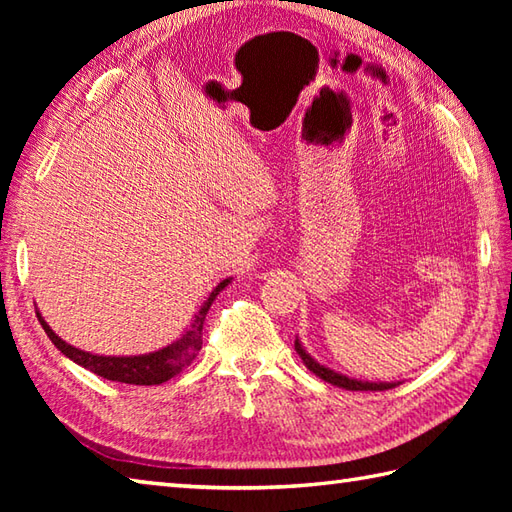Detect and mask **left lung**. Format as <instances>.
<instances>
[{
    "label": "left lung",
    "mask_w": 512,
    "mask_h": 512,
    "mask_svg": "<svg viewBox=\"0 0 512 512\" xmlns=\"http://www.w3.org/2000/svg\"><path fill=\"white\" fill-rule=\"evenodd\" d=\"M295 350H297V354L301 356V361L306 363V367L310 369V372L317 374L321 380H325V383H330V385L350 389V391H385V389H391V387L400 385V383H372V380H358V378L345 376V374H341V372H334V369L321 365V363L317 361V358H312V356L306 352V347H303L299 336L295 339Z\"/></svg>",
    "instance_id": "8db88e82"
}]
</instances>
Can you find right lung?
I'll list each match as a JSON object with an SVG mask.
<instances>
[{"label": "right lung", "mask_w": 512, "mask_h": 512, "mask_svg": "<svg viewBox=\"0 0 512 512\" xmlns=\"http://www.w3.org/2000/svg\"><path fill=\"white\" fill-rule=\"evenodd\" d=\"M233 277L222 279L217 284L211 295L206 297V301L200 306V310L195 312V317L191 319L189 328L184 330L176 341H171L169 345L160 347L156 352H147V354H138V356H103V354H92L79 350L70 343H65L61 336L54 332L46 319L41 317V312L37 310V317L43 325V330L50 336V341L57 345V350L65 354L74 361L76 365H81L85 369H90L96 376H103L107 380H116V383H127V385H160L167 383L169 378L180 374L184 367L193 363V358L198 356L202 350V328H204V319L211 310V303L215 297L231 284Z\"/></svg>", "instance_id": "right-lung-1"}]
</instances>
